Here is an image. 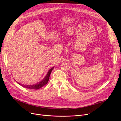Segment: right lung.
<instances>
[{
	"instance_id": "1",
	"label": "right lung",
	"mask_w": 121,
	"mask_h": 121,
	"mask_svg": "<svg viewBox=\"0 0 121 121\" xmlns=\"http://www.w3.org/2000/svg\"><path fill=\"white\" fill-rule=\"evenodd\" d=\"M54 68V67L49 69L47 74H46V77L44 78L43 79V80H42L41 81L38 82V83H37L36 84H33V85H24V84H22L20 83H18V82H17L19 85L22 86V87H23L25 88L30 89H35V90L39 89L42 88L44 85H45L46 84H47V83L49 80V78L51 72H52V69H53Z\"/></svg>"
}]
</instances>
